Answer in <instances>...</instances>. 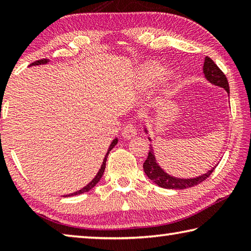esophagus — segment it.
<instances>
[{"label":"esophagus","mask_w":251,"mask_h":251,"mask_svg":"<svg viewBox=\"0 0 251 251\" xmlns=\"http://www.w3.org/2000/svg\"><path fill=\"white\" fill-rule=\"evenodd\" d=\"M137 135V130H136V127L133 124V123H128L125 126V128L123 129V136H124V138L129 139L131 137H135V136Z\"/></svg>","instance_id":"34e87169"}]
</instances>
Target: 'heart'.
<instances>
[{
  "instance_id": "1",
  "label": "heart",
  "mask_w": 251,
  "mask_h": 251,
  "mask_svg": "<svg viewBox=\"0 0 251 251\" xmlns=\"http://www.w3.org/2000/svg\"><path fill=\"white\" fill-rule=\"evenodd\" d=\"M156 69H157V67H155V69H154V67L151 66V67H150V70H148V73H150L151 75H154L155 73H157V72H156Z\"/></svg>"
}]
</instances>
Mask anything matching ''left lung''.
<instances>
[{"instance_id": "8db88e82", "label": "left lung", "mask_w": 251, "mask_h": 251, "mask_svg": "<svg viewBox=\"0 0 251 251\" xmlns=\"http://www.w3.org/2000/svg\"><path fill=\"white\" fill-rule=\"evenodd\" d=\"M203 74H205V78L208 82L216 85V86L225 88V91L229 93V84L226 75H225L219 67L215 64V62L212 61L210 57L206 56L205 62H203L202 67ZM144 131L148 134V130L145 127ZM150 141H151V137H148ZM150 152H148L147 159L144 163V172L150 178L151 181H154L156 185H158L161 188H167V189H186L189 187H194L198 184H201L203 180L210 176V174L215 171V167H212L210 171H208L206 174H202L201 176L194 177V178H178L169 175L166 172L161 168L158 163H157L156 157L154 154V150H152V145H150Z\"/></svg>"}]
</instances>
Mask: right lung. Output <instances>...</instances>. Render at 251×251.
Returning a JSON list of instances; mask_svg holds the SVG:
<instances>
[{
  "mask_svg": "<svg viewBox=\"0 0 251 251\" xmlns=\"http://www.w3.org/2000/svg\"><path fill=\"white\" fill-rule=\"evenodd\" d=\"M49 63V59H46V58H43V59H40V61H36V62H34V63H32L31 65L29 66H32V65H41V64H48ZM118 143V139L117 138H115V139H113V142L110 143V145H109V147H108V150H107V152H106V155H105V157H104V160H103V164H101V166H100V171H99V173L96 174V176L93 178L92 179V181H90L88 182V184L85 186V187H83L82 189H79V190H77V192H75V193H73V194H70V195H64V196L63 197H71V196H75V195H79V194H84V193H87V192H90V190L93 188V187L94 186H96V184L97 182H99L100 180V178H101V176H103V174H104V171H105V167H106V160H107V157H108V154H109V151L113 150L114 147H115V145L116 144Z\"/></svg>",
  "mask_w": 251,
  "mask_h": 251,
  "instance_id": "right-lung-1",
  "label": "right lung"
}]
</instances>
